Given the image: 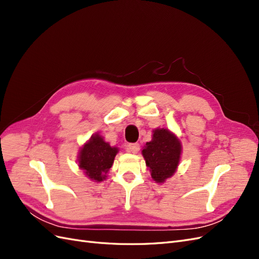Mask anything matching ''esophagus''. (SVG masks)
Segmentation results:
<instances>
[{"mask_svg":"<svg viewBox=\"0 0 259 259\" xmlns=\"http://www.w3.org/2000/svg\"><path fill=\"white\" fill-rule=\"evenodd\" d=\"M139 149H140L139 144H137V143L136 144H130L127 146L126 151L130 152V153H137L139 151Z\"/></svg>","mask_w":259,"mask_h":259,"instance_id":"34e87169","label":"esophagus"}]
</instances>
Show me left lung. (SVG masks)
Returning <instances> with one entry per match:
<instances>
[{
    "mask_svg": "<svg viewBox=\"0 0 259 259\" xmlns=\"http://www.w3.org/2000/svg\"><path fill=\"white\" fill-rule=\"evenodd\" d=\"M142 153L152 179L162 184L175 174L182 154V144L167 128H156L152 140L146 144Z\"/></svg>",
    "mask_w": 259,
    "mask_h": 259,
    "instance_id": "obj_1",
    "label": "left lung"
}]
</instances>
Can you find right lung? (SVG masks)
I'll list each match as a JSON object with an SVG mask.
<instances>
[{
    "label": "right lung",
    "mask_w": 259,
    "mask_h": 259,
    "mask_svg": "<svg viewBox=\"0 0 259 259\" xmlns=\"http://www.w3.org/2000/svg\"><path fill=\"white\" fill-rule=\"evenodd\" d=\"M119 149L111 147L98 134L93 135L85 143L79 154V167L93 182H103L111 168Z\"/></svg>",
    "instance_id": "add662e5"
}]
</instances>
